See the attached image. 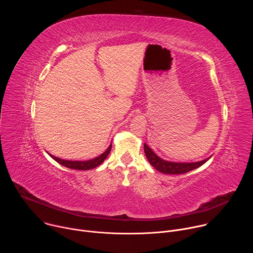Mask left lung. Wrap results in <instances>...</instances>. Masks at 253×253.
<instances>
[{
    "instance_id": "left-lung-1",
    "label": "left lung",
    "mask_w": 253,
    "mask_h": 253,
    "mask_svg": "<svg viewBox=\"0 0 253 253\" xmlns=\"http://www.w3.org/2000/svg\"><path fill=\"white\" fill-rule=\"evenodd\" d=\"M144 152H145L146 158L148 159L149 163L159 172L164 174H184L191 170H194L201 165H203L205 162H207L210 158H206L201 161L196 162H172L167 161L159 157L146 143H144Z\"/></svg>"
}]
</instances>
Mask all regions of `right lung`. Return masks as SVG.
Segmentation results:
<instances>
[{
    "label": "right lung",
    "instance_id": "add662e5",
    "mask_svg": "<svg viewBox=\"0 0 253 253\" xmlns=\"http://www.w3.org/2000/svg\"><path fill=\"white\" fill-rule=\"evenodd\" d=\"M112 148V144H110V146L108 147V149L102 153L101 155H99L98 157H95L94 159H90V160H85V161H72V160H64L61 158H58L52 154L49 153V155L55 160L57 161L59 164L70 168V169H76V170H90L93 169L99 165H101L104 160L107 158V156L109 155L110 151Z\"/></svg>",
    "mask_w": 253,
    "mask_h": 253
}]
</instances>
